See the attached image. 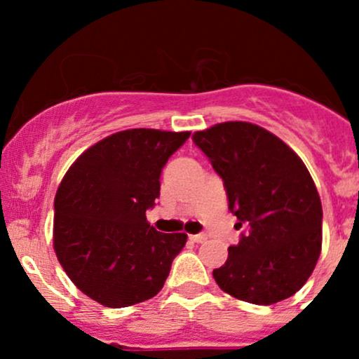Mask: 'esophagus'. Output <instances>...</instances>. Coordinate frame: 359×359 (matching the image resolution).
<instances>
[{"instance_id": "esophagus-1", "label": "esophagus", "mask_w": 359, "mask_h": 359, "mask_svg": "<svg viewBox=\"0 0 359 359\" xmlns=\"http://www.w3.org/2000/svg\"><path fill=\"white\" fill-rule=\"evenodd\" d=\"M191 240H192L194 243H204L205 240H208V234H204V233H199V234H192V236H191Z\"/></svg>"}]
</instances>
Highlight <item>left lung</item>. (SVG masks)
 Returning a JSON list of instances; mask_svg holds the SVG:
<instances>
[{
	"mask_svg": "<svg viewBox=\"0 0 359 359\" xmlns=\"http://www.w3.org/2000/svg\"><path fill=\"white\" fill-rule=\"evenodd\" d=\"M192 140L224 182L236 229L246 228L212 271L216 283L257 306L292 297L314 271L323 245V205L307 167L253 123H219Z\"/></svg>",
	"mask_w": 359,
	"mask_h": 359,
	"instance_id": "left-lung-1",
	"label": "left lung"
}]
</instances>
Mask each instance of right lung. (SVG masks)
<instances>
[{
    "label": "right lung",
    "mask_w": 359,
    "mask_h": 359,
    "mask_svg": "<svg viewBox=\"0 0 359 359\" xmlns=\"http://www.w3.org/2000/svg\"><path fill=\"white\" fill-rule=\"evenodd\" d=\"M191 131L135 128L106 137L64 175L53 208V250L82 294L104 307L155 297L187 241L160 233L147 209L160 196L167 160Z\"/></svg>",
    "instance_id": "obj_1"
}]
</instances>
